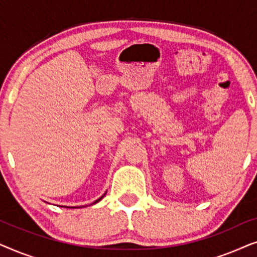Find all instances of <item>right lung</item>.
<instances>
[{
	"instance_id": "right-lung-1",
	"label": "right lung",
	"mask_w": 257,
	"mask_h": 257,
	"mask_svg": "<svg viewBox=\"0 0 257 257\" xmlns=\"http://www.w3.org/2000/svg\"><path fill=\"white\" fill-rule=\"evenodd\" d=\"M104 195H105V194H104ZM104 195H101V196H100V198H99V199H98V200H96V201H94V202H93V203H97V202H98V201H100V200H101V199H103V198H104Z\"/></svg>"
}]
</instances>
